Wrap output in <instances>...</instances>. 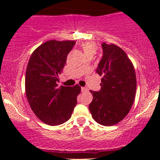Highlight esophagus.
I'll list each match as a JSON object with an SVG mask.
<instances>
[{
	"mask_svg": "<svg viewBox=\"0 0 160 160\" xmlns=\"http://www.w3.org/2000/svg\"><path fill=\"white\" fill-rule=\"evenodd\" d=\"M88 88H81V91L82 92H86V91H88Z\"/></svg>",
	"mask_w": 160,
	"mask_h": 160,
	"instance_id": "esophagus-1",
	"label": "esophagus"
}]
</instances>
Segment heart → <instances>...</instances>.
Segmentation results:
<instances>
[{
	"label": "heart",
	"mask_w": 160,
	"mask_h": 160,
	"mask_svg": "<svg viewBox=\"0 0 160 160\" xmlns=\"http://www.w3.org/2000/svg\"><path fill=\"white\" fill-rule=\"evenodd\" d=\"M80 48L83 50L84 56H93L96 53L97 46L94 42L90 41H87L80 44Z\"/></svg>",
	"instance_id": "heart-1"
}]
</instances>
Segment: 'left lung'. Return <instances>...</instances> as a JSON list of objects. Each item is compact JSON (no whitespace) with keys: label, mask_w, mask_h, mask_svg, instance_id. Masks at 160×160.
Wrapping results in <instances>:
<instances>
[{"label":"left lung","mask_w":160,"mask_h":160,"mask_svg":"<svg viewBox=\"0 0 160 160\" xmlns=\"http://www.w3.org/2000/svg\"><path fill=\"white\" fill-rule=\"evenodd\" d=\"M103 56L97 68L101 76V90H90L92 118L100 125L111 126L128 114L136 91L135 68L126 52L114 44H102Z\"/></svg>","instance_id":"1"}]
</instances>
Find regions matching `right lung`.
Returning <instances> with one entry per match:
<instances>
[{
	"label": "right lung",
	"mask_w": 160,
	"mask_h": 160,
	"mask_svg": "<svg viewBox=\"0 0 160 160\" xmlns=\"http://www.w3.org/2000/svg\"><path fill=\"white\" fill-rule=\"evenodd\" d=\"M75 41L49 40L32 52L25 73V93L34 114L49 125L70 118L81 88L58 86L59 76Z\"/></svg>",
	"instance_id": "add662e5"
}]
</instances>
